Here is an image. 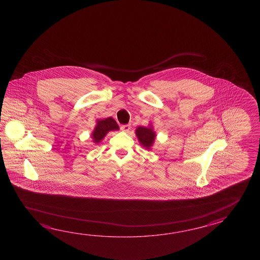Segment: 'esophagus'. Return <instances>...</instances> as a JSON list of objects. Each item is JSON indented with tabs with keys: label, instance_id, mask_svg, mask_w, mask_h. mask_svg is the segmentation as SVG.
Instances as JSON below:
<instances>
[{
	"label": "esophagus",
	"instance_id": "1",
	"mask_svg": "<svg viewBox=\"0 0 260 260\" xmlns=\"http://www.w3.org/2000/svg\"><path fill=\"white\" fill-rule=\"evenodd\" d=\"M121 129H122V131H123V132H129V131H130V129H131V125H130V124L122 125Z\"/></svg>",
	"mask_w": 260,
	"mask_h": 260
}]
</instances>
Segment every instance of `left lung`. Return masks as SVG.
<instances>
[{
    "label": "left lung",
    "instance_id": "8db88e82",
    "mask_svg": "<svg viewBox=\"0 0 260 260\" xmlns=\"http://www.w3.org/2000/svg\"><path fill=\"white\" fill-rule=\"evenodd\" d=\"M136 135H137V138H138L140 145L143 146V148L145 149L150 150L154 144L155 138L157 136L153 130V126L150 123L148 127L138 126L136 129Z\"/></svg>",
    "mask_w": 260,
    "mask_h": 260
}]
</instances>
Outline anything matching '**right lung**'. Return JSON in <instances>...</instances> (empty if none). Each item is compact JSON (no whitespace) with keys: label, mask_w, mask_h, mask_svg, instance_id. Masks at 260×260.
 <instances>
[{"label":"right lung","mask_w":260,"mask_h":260,"mask_svg":"<svg viewBox=\"0 0 260 260\" xmlns=\"http://www.w3.org/2000/svg\"><path fill=\"white\" fill-rule=\"evenodd\" d=\"M119 125L117 124L116 121L112 118H105L96 120V124L92 132V139L94 144H99L105 138L106 135L111 131L119 130Z\"/></svg>","instance_id":"1"}]
</instances>
